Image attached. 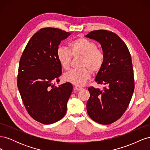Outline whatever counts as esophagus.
<instances>
[{
    "mask_svg": "<svg viewBox=\"0 0 150 150\" xmlns=\"http://www.w3.org/2000/svg\"><path fill=\"white\" fill-rule=\"evenodd\" d=\"M82 89H83L82 87H80V86H76V87H75V89L77 90V91H80V90H81Z\"/></svg>",
    "mask_w": 150,
    "mask_h": 150,
    "instance_id": "esophagus-1",
    "label": "esophagus"
}]
</instances>
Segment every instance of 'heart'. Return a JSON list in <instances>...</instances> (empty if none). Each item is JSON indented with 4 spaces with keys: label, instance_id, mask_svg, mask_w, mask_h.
Here are the masks:
<instances>
[{
    "label": "heart",
    "instance_id": "b5f03b06",
    "mask_svg": "<svg viewBox=\"0 0 150 150\" xmlns=\"http://www.w3.org/2000/svg\"><path fill=\"white\" fill-rule=\"evenodd\" d=\"M69 49L59 47L56 52L57 61L62 69L68 70L71 66L72 57L82 56L79 69H72L64 75L67 82L76 86L84 85L91 76V71L96 72L101 69L104 54L103 50L96 46L91 40L83 38H77L68 44Z\"/></svg>",
    "mask_w": 150,
    "mask_h": 150
}]
</instances>
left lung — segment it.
<instances>
[{"label":"left lung","mask_w":150,"mask_h":150,"mask_svg":"<svg viewBox=\"0 0 150 150\" xmlns=\"http://www.w3.org/2000/svg\"><path fill=\"white\" fill-rule=\"evenodd\" d=\"M100 43L104 61L95 81L103 89L89 87L86 104L89 117L102 125H110L124 114L134 89L131 56L118 35L106 30H93L86 35Z\"/></svg>","instance_id":"left-lung-1"}]
</instances>
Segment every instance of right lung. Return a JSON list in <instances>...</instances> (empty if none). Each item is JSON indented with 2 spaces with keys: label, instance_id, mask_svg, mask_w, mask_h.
<instances>
[{
  "label": "right lung",
  "instance_id": "right-lung-1",
  "mask_svg": "<svg viewBox=\"0 0 150 150\" xmlns=\"http://www.w3.org/2000/svg\"><path fill=\"white\" fill-rule=\"evenodd\" d=\"M71 35L59 29H40L30 38L20 59L17 87L29 115L44 125L62 119L67 111V103L72 85L66 83L58 87L62 67L56 52L61 40ZM58 84V83H57Z\"/></svg>",
  "mask_w": 150,
  "mask_h": 150
}]
</instances>
